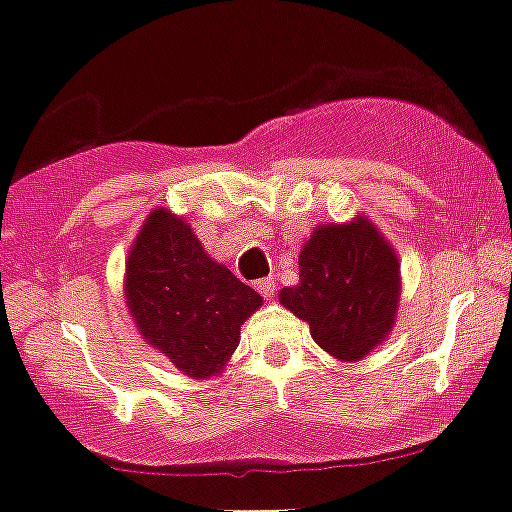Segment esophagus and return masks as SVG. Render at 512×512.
Masks as SVG:
<instances>
[{
  "instance_id": "obj_1",
  "label": "esophagus",
  "mask_w": 512,
  "mask_h": 512,
  "mask_svg": "<svg viewBox=\"0 0 512 512\" xmlns=\"http://www.w3.org/2000/svg\"><path fill=\"white\" fill-rule=\"evenodd\" d=\"M255 287H257V292H260L262 297H267V299H270L272 294L277 292V282L272 280V277H265V280H257Z\"/></svg>"
}]
</instances>
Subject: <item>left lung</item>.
Wrapping results in <instances>:
<instances>
[{"label":"left lung","mask_w":512,"mask_h":512,"mask_svg":"<svg viewBox=\"0 0 512 512\" xmlns=\"http://www.w3.org/2000/svg\"><path fill=\"white\" fill-rule=\"evenodd\" d=\"M280 302L324 352L356 361L394 324L399 260L369 220L317 227L299 255V285L282 289Z\"/></svg>","instance_id":"left-lung-1"}]
</instances>
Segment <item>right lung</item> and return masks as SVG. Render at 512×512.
<instances>
[{
  "label": "right lung",
  "mask_w": 512,
  "mask_h": 512,
  "mask_svg": "<svg viewBox=\"0 0 512 512\" xmlns=\"http://www.w3.org/2000/svg\"><path fill=\"white\" fill-rule=\"evenodd\" d=\"M126 294L143 337L198 379L223 369L240 344V324L262 304L163 208L148 215L128 255Z\"/></svg>",
  "instance_id": "obj_1"
}]
</instances>
